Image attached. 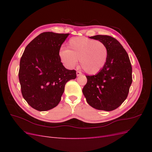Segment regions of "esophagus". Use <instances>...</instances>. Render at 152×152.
<instances>
[{
  "label": "esophagus",
  "mask_w": 152,
  "mask_h": 152,
  "mask_svg": "<svg viewBox=\"0 0 152 152\" xmlns=\"http://www.w3.org/2000/svg\"><path fill=\"white\" fill-rule=\"evenodd\" d=\"M76 73H77V76H80L82 75V73L80 72H79V71H77Z\"/></svg>",
  "instance_id": "34e87169"
}]
</instances>
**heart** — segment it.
Returning a JSON list of instances; mask_svg holds the SVG:
<instances>
[{"label": "heart", "instance_id": "1", "mask_svg": "<svg viewBox=\"0 0 152 152\" xmlns=\"http://www.w3.org/2000/svg\"><path fill=\"white\" fill-rule=\"evenodd\" d=\"M67 49L59 51L61 61L68 68L75 66L78 61L83 70L89 74L99 73L108 59V48L103 42L86 37H77L69 40Z\"/></svg>", "mask_w": 152, "mask_h": 152}]
</instances>
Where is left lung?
Instances as JSON below:
<instances>
[{
    "mask_svg": "<svg viewBox=\"0 0 152 152\" xmlns=\"http://www.w3.org/2000/svg\"><path fill=\"white\" fill-rule=\"evenodd\" d=\"M90 39L103 42L108 48L104 68L87 79L82 93L92 107L104 111L117 108L127 98L132 84V66L126 50L111 36L97 35Z\"/></svg>",
    "mask_w": 152,
    "mask_h": 152,
    "instance_id": "8db88e82",
    "label": "left lung"
}]
</instances>
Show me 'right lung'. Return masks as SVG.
Masks as SVG:
<instances>
[{
  "instance_id": "add662e5",
  "label": "right lung",
  "mask_w": 152,
  "mask_h": 152,
  "mask_svg": "<svg viewBox=\"0 0 152 152\" xmlns=\"http://www.w3.org/2000/svg\"><path fill=\"white\" fill-rule=\"evenodd\" d=\"M69 34L43 32L27 45L18 73L23 97L38 111L59 104L66 82L77 77L75 70L63 65L59 51Z\"/></svg>"
}]
</instances>
